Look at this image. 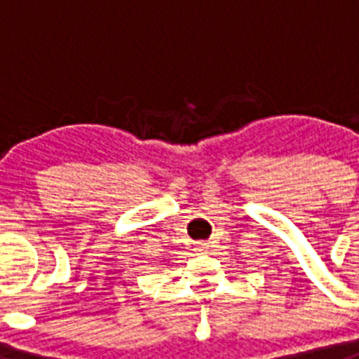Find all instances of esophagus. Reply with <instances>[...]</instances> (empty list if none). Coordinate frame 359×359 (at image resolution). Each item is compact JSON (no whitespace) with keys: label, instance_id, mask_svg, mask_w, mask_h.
I'll list each match as a JSON object with an SVG mask.
<instances>
[{"label":"esophagus","instance_id":"1","mask_svg":"<svg viewBox=\"0 0 359 359\" xmlns=\"http://www.w3.org/2000/svg\"><path fill=\"white\" fill-rule=\"evenodd\" d=\"M198 252L207 253V252H208V244H207V243H199V244H198Z\"/></svg>","mask_w":359,"mask_h":359}]
</instances>
